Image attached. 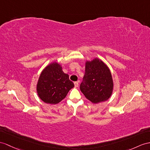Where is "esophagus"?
<instances>
[{
    "instance_id": "esophagus-1",
    "label": "esophagus",
    "mask_w": 150,
    "mask_h": 150,
    "mask_svg": "<svg viewBox=\"0 0 150 150\" xmlns=\"http://www.w3.org/2000/svg\"><path fill=\"white\" fill-rule=\"evenodd\" d=\"M78 85H79V82L78 81L74 82V86H75V87H78Z\"/></svg>"
}]
</instances>
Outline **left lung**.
<instances>
[{"label": "left lung", "mask_w": 150, "mask_h": 150, "mask_svg": "<svg viewBox=\"0 0 150 150\" xmlns=\"http://www.w3.org/2000/svg\"><path fill=\"white\" fill-rule=\"evenodd\" d=\"M83 79L80 90L92 103L106 101L111 96L114 87L111 72L108 65L99 58L86 61Z\"/></svg>", "instance_id": "left-lung-1"}]
</instances>
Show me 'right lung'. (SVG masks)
<instances>
[{
	"label": "right lung",
	"mask_w": 150,
	"mask_h": 150,
	"mask_svg": "<svg viewBox=\"0 0 150 150\" xmlns=\"http://www.w3.org/2000/svg\"><path fill=\"white\" fill-rule=\"evenodd\" d=\"M74 86L69 75L63 72L62 65L53 62L42 71L36 90L39 97L44 103L57 104L66 97L69 91Z\"/></svg>",
	"instance_id": "1"
}]
</instances>
